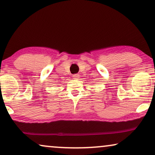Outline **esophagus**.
<instances>
[{"label":"esophagus","instance_id":"esophagus-1","mask_svg":"<svg viewBox=\"0 0 155 155\" xmlns=\"http://www.w3.org/2000/svg\"><path fill=\"white\" fill-rule=\"evenodd\" d=\"M73 78L74 79H75V80H78L80 78V75H78V74H75V75H73Z\"/></svg>","mask_w":155,"mask_h":155}]
</instances>
